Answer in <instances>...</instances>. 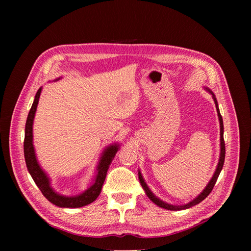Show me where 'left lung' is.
I'll list each match as a JSON object with an SVG mask.
<instances>
[{
  "instance_id": "left-lung-1",
  "label": "left lung",
  "mask_w": 251,
  "mask_h": 251,
  "mask_svg": "<svg viewBox=\"0 0 251 251\" xmlns=\"http://www.w3.org/2000/svg\"><path fill=\"white\" fill-rule=\"evenodd\" d=\"M206 90L212 95V98H214L215 103H216L217 113H218V117H219V121H220V142H221V144H220V148H221V153H220V159H219V163H218V166H217V170H216V172L214 174V176H212L211 180L209 181V183L206 185V187L204 188V191L198 197H197V198H195L193 201H191V202L185 204V205H171V204L165 203L162 200L157 198V197L151 192V189L149 188V186L147 185L146 182H144V179L142 178L141 173L138 172V177H139L140 184L143 187L144 192H146V194H147V196L149 197V198L151 201H153L156 205H158L159 207H162V208H165V209H168V210H182V209H186V208L192 207V206H194V205L199 204L201 201H203L211 193L212 188H214V186L216 184L219 175H220V173H221V171H222L223 164H224V159H225V142H224V136H223V133H224L223 119H222L221 114H220V110H219V107H218V102H217V100H216L214 93H212L211 91L209 89H207V88H206Z\"/></svg>"
}]
</instances>
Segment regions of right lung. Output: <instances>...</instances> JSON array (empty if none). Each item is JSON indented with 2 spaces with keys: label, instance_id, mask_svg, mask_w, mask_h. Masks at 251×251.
Listing matches in <instances>:
<instances>
[{
  "label": "right lung",
  "instance_id": "add662e5",
  "mask_svg": "<svg viewBox=\"0 0 251 251\" xmlns=\"http://www.w3.org/2000/svg\"><path fill=\"white\" fill-rule=\"evenodd\" d=\"M42 88L37 91L34 101L32 103V107L29 111L26 126H25V139H24V155H25V161L27 169L31 175L33 181L37 187L40 188L42 194L45 196L48 201L53 203L56 206L59 207H69V208H75V207H81L92 203L97 199V197L100 196L101 192V187L104 182L105 176H107V172L109 170V166L112 162V160L115 157L117 151L119 150V144H111L103 151L102 156L97 166V175L95 177L94 183L91 185L87 191L83 192L82 194L74 197H66L62 196L53 191V188L50 185V180L42 168L40 166L39 162L36 160L34 147H33V135H32V126H33V119L35 115V111L37 108V103H39V100L41 96Z\"/></svg>",
  "mask_w": 251,
  "mask_h": 251
}]
</instances>
